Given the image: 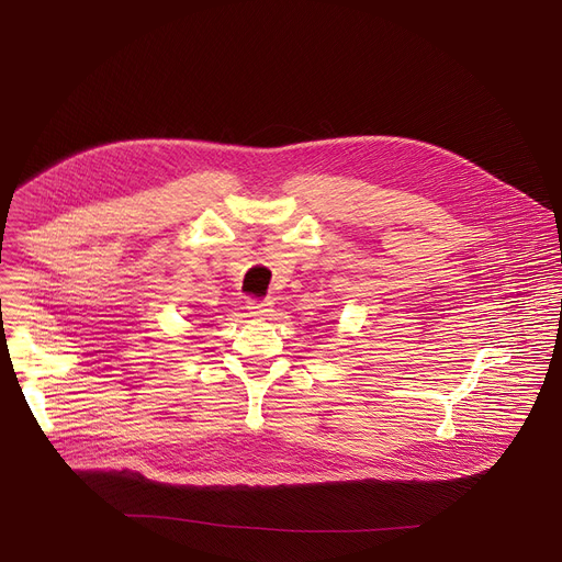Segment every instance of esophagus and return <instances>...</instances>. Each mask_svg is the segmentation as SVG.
Returning a JSON list of instances; mask_svg holds the SVG:
<instances>
[{
    "mask_svg": "<svg viewBox=\"0 0 562 562\" xmlns=\"http://www.w3.org/2000/svg\"><path fill=\"white\" fill-rule=\"evenodd\" d=\"M271 306H273L271 300H260V297H249V302H247L249 313H251V315H258V317L271 315V311H273Z\"/></svg>",
    "mask_w": 562,
    "mask_h": 562,
    "instance_id": "obj_1",
    "label": "esophagus"
}]
</instances>
